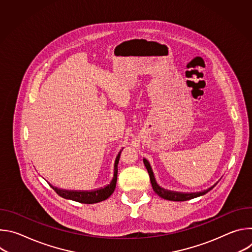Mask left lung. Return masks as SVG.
Returning <instances> with one entry per match:
<instances>
[{"label":"left lung","instance_id":"1","mask_svg":"<svg viewBox=\"0 0 252 252\" xmlns=\"http://www.w3.org/2000/svg\"><path fill=\"white\" fill-rule=\"evenodd\" d=\"M143 163H145L148 171H149V174H150V178H151V183H152V186H153V189L155 190V192L160 196L161 198H164L166 200H171V201H186V200H189V199H192V198H195V197H198V196H201V195H204L205 193H207L208 191H210L215 186H217L219 184L215 183L212 187L208 188L207 189H204V190H201V191H197V192H179V191H172V190H168V189H164L162 188H160L157 181H156V177H155V174H154V171H153V168L149 162V160L147 158H143Z\"/></svg>","mask_w":252,"mask_h":252}]
</instances>
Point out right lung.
<instances>
[{
    "instance_id": "1",
    "label": "right lung",
    "mask_w": 252,
    "mask_h": 252,
    "mask_svg": "<svg viewBox=\"0 0 252 252\" xmlns=\"http://www.w3.org/2000/svg\"><path fill=\"white\" fill-rule=\"evenodd\" d=\"M123 151V149H122ZM118 154L116 160H115V165H114V176L112 178V181L110 185L105 186L104 188H100L94 190H66V189H58L56 187H53L50 185L53 189L62 197L65 199H70L74 201H78L81 203H96L102 200H105L106 198H109L115 191L116 189V185H117V179H118V164L121 157V153Z\"/></svg>"
}]
</instances>
